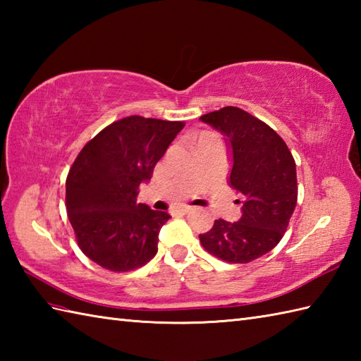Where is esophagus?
I'll use <instances>...</instances> for the list:
<instances>
[{"label": "esophagus", "mask_w": 361, "mask_h": 361, "mask_svg": "<svg viewBox=\"0 0 361 361\" xmlns=\"http://www.w3.org/2000/svg\"><path fill=\"white\" fill-rule=\"evenodd\" d=\"M190 211H192V208H180V209H176V214H181V216H185V214H189Z\"/></svg>", "instance_id": "34e87169"}]
</instances>
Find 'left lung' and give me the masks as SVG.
<instances>
[{
	"mask_svg": "<svg viewBox=\"0 0 361 361\" xmlns=\"http://www.w3.org/2000/svg\"><path fill=\"white\" fill-rule=\"evenodd\" d=\"M200 119L225 136L233 164L228 181L240 194L242 217L219 219L198 237L209 255L248 264L271 251L287 231L298 200L295 159L270 126L237 106H224Z\"/></svg>",
	"mask_w": 361,
	"mask_h": 361,
	"instance_id": "left-lung-1",
	"label": "left lung"
}]
</instances>
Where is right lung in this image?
<instances>
[{"instance_id":"right-lung-1","label":"right lung","mask_w":361,"mask_h":361,"mask_svg":"<svg viewBox=\"0 0 361 361\" xmlns=\"http://www.w3.org/2000/svg\"><path fill=\"white\" fill-rule=\"evenodd\" d=\"M185 127L180 121L128 116L101 130L73 163L66 212L83 255L110 271H130L155 257L171 219L136 203L137 188Z\"/></svg>"}]
</instances>
